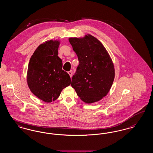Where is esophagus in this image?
I'll return each mask as SVG.
<instances>
[{
  "mask_svg": "<svg viewBox=\"0 0 153 153\" xmlns=\"http://www.w3.org/2000/svg\"><path fill=\"white\" fill-rule=\"evenodd\" d=\"M68 73V74H69V76H70V77H72V74H73V72H72V71H69Z\"/></svg>",
  "mask_w": 153,
  "mask_h": 153,
  "instance_id": "34e87169",
  "label": "esophagus"
}]
</instances>
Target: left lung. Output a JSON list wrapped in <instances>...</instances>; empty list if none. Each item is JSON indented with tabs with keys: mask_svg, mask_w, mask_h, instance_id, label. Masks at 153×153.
Listing matches in <instances>:
<instances>
[{
	"mask_svg": "<svg viewBox=\"0 0 153 153\" xmlns=\"http://www.w3.org/2000/svg\"><path fill=\"white\" fill-rule=\"evenodd\" d=\"M69 41L79 61L71 85L84 102H97L109 92L114 79L111 59L102 44L91 35L71 37Z\"/></svg>",
	"mask_w": 153,
	"mask_h": 153,
	"instance_id": "obj_1",
	"label": "left lung"
}]
</instances>
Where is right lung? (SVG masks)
Instances as JSON below:
<instances>
[{
	"mask_svg": "<svg viewBox=\"0 0 153 153\" xmlns=\"http://www.w3.org/2000/svg\"><path fill=\"white\" fill-rule=\"evenodd\" d=\"M59 40H49L40 44L31 56L27 80L32 93L45 102L60 96L62 90L71 84L69 74L62 69L58 56Z\"/></svg>",
	"mask_w": 153,
	"mask_h": 153,
	"instance_id": "obj_1",
	"label": "right lung"
}]
</instances>
